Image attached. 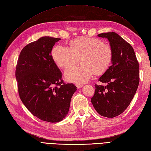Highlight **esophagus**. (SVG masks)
Instances as JSON below:
<instances>
[{
	"mask_svg": "<svg viewBox=\"0 0 151 151\" xmlns=\"http://www.w3.org/2000/svg\"><path fill=\"white\" fill-rule=\"evenodd\" d=\"M76 88H78V89H79V88H82V86H83V85L80 84H76Z\"/></svg>",
	"mask_w": 151,
	"mask_h": 151,
	"instance_id": "1",
	"label": "esophagus"
}]
</instances>
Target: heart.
<instances>
[{
    "mask_svg": "<svg viewBox=\"0 0 151 151\" xmlns=\"http://www.w3.org/2000/svg\"><path fill=\"white\" fill-rule=\"evenodd\" d=\"M70 47L58 45L53 48L52 56L58 66L66 68L81 60L77 66L66 70L67 81L75 83H84L96 75L104 74L111 67L113 51L109 44L96 38L79 37L70 40Z\"/></svg>",
    "mask_w": 151,
    "mask_h": 151,
    "instance_id": "1",
    "label": "heart"
}]
</instances>
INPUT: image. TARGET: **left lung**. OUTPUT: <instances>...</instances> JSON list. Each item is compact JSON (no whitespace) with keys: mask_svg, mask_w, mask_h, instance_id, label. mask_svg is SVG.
<instances>
[{"mask_svg":"<svg viewBox=\"0 0 151 151\" xmlns=\"http://www.w3.org/2000/svg\"><path fill=\"white\" fill-rule=\"evenodd\" d=\"M106 38L113 51L112 65L99 78L107 86L96 84L91 101L101 116L114 118L130 104L139 83V65L132 46L114 32L97 35Z\"/></svg>","mask_w":151,"mask_h":151,"instance_id":"left-lung-1","label":"left lung"}]
</instances>
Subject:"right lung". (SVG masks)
Returning a JSON list of instances; mask_svg holds the SVG:
<instances>
[{
    "label": "right lung",
    "mask_w": 151,
    "mask_h": 151,
    "mask_svg": "<svg viewBox=\"0 0 151 151\" xmlns=\"http://www.w3.org/2000/svg\"><path fill=\"white\" fill-rule=\"evenodd\" d=\"M61 38L43 37L22 49L17 60L16 78L21 100L38 119L48 122L65 118L77 90L65 84L52 56L55 42Z\"/></svg>",
    "instance_id": "1"
}]
</instances>
